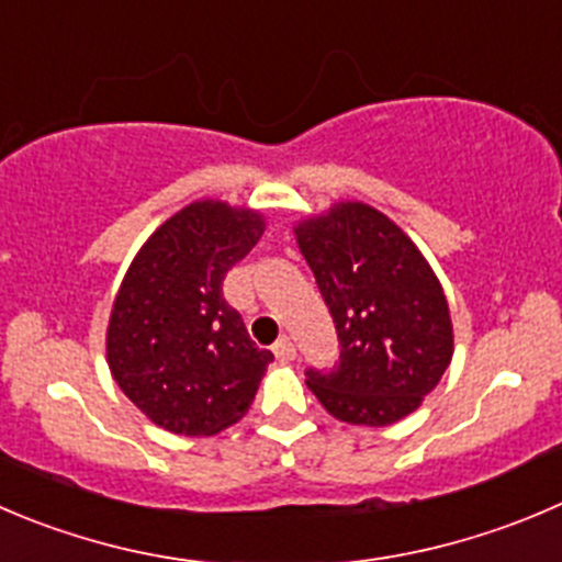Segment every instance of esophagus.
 Returning <instances> with one entry per match:
<instances>
[{"instance_id": "esophagus-1", "label": "esophagus", "mask_w": 562, "mask_h": 562, "mask_svg": "<svg viewBox=\"0 0 562 562\" xmlns=\"http://www.w3.org/2000/svg\"><path fill=\"white\" fill-rule=\"evenodd\" d=\"M272 352H276L278 361H295V341L290 336H281V339L272 345Z\"/></svg>"}]
</instances>
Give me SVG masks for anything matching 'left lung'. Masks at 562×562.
<instances>
[{
  "label": "left lung",
  "mask_w": 562,
  "mask_h": 562,
  "mask_svg": "<svg viewBox=\"0 0 562 562\" xmlns=\"http://www.w3.org/2000/svg\"><path fill=\"white\" fill-rule=\"evenodd\" d=\"M339 334V364L306 386L347 425L405 419L452 361L450 306L414 239L364 201H339L295 226Z\"/></svg>",
  "instance_id": "1"
}]
</instances>
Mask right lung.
Wrapping results in <instances>:
<instances>
[{
    "label": "right lung",
    "instance_id": "add662e5",
    "mask_svg": "<svg viewBox=\"0 0 562 562\" xmlns=\"http://www.w3.org/2000/svg\"><path fill=\"white\" fill-rule=\"evenodd\" d=\"M265 215L204 198L170 215L132 259L112 301L106 364L121 392L179 436H215L250 408L270 350L223 297Z\"/></svg>",
    "mask_w": 562,
    "mask_h": 562
}]
</instances>
